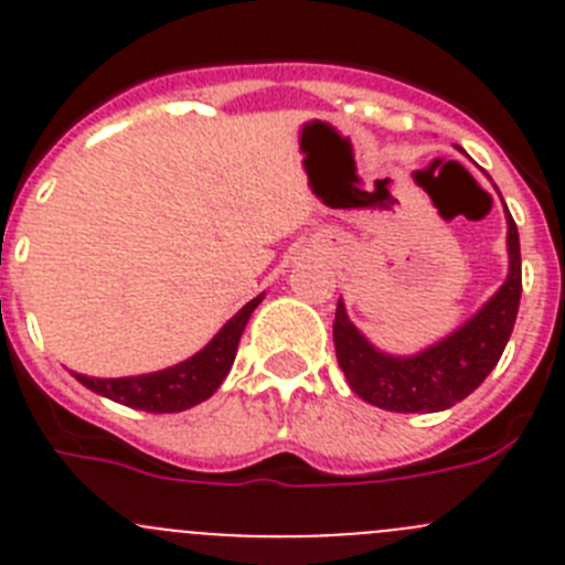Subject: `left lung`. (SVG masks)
Listing matches in <instances>:
<instances>
[{
    "mask_svg": "<svg viewBox=\"0 0 565 565\" xmlns=\"http://www.w3.org/2000/svg\"><path fill=\"white\" fill-rule=\"evenodd\" d=\"M509 277L487 306L458 331L416 356L376 351L348 319L339 299L333 344L351 391L367 404L391 413H438L463 402L492 373L507 348L521 306V239L512 214L507 217Z\"/></svg>",
    "mask_w": 565,
    "mask_h": 565,
    "instance_id": "left-lung-1",
    "label": "left lung"
}]
</instances>
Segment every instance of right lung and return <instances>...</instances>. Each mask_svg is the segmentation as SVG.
Masks as SVG:
<instances>
[{
  "label": "right lung",
  "instance_id": "add662e5",
  "mask_svg": "<svg viewBox=\"0 0 565 565\" xmlns=\"http://www.w3.org/2000/svg\"><path fill=\"white\" fill-rule=\"evenodd\" d=\"M263 302V294L254 297L252 302L239 308L226 326L217 331V337L198 351L194 356H189L186 362L172 364L167 371L158 373H141V376H124V379H96L76 373L78 382L84 387H89L93 393L104 398H113L118 404H127L135 411L147 413H181L194 407V404L206 402L217 387L223 384V379L232 371L234 356H237V344L243 331H246L248 317L254 313V308Z\"/></svg>",
  "mask_w": 565,
  "mask_h": 565
}]
</instances>
